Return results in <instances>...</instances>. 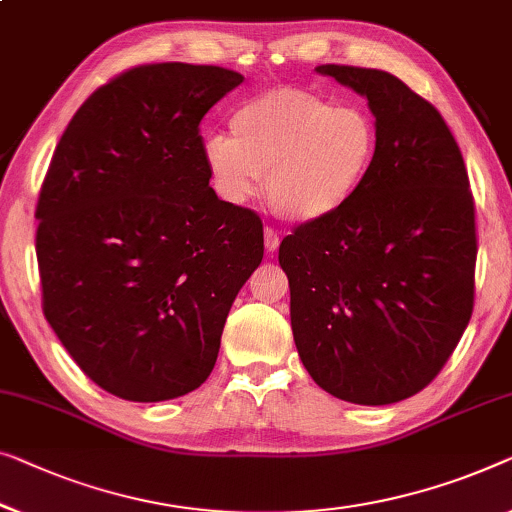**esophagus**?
Instances as JSON below:
<instances>
[{
  "label": "esophagus",
  "mask_w": 512,
  "mask_h": 512,
  "mask_svg": "<svg viewBox=\"0 0 512 512\" xmlns=\"http://www.w3.org/2000/svg\"><path fill=\"white\" fill-rule=\"evenodd\" d=\"M279 233L274 231V228H265V249L268 251H277L279 249Z\"/></svg>",
  "instance_id": "esophagus-1"
}]
</instances>
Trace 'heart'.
I'll list each match as a JSON object with an SVG mask.
<instances>
[{
    "label": "heart",
    "instance_id": "obj_1",
    "mask_svg": "<svg viewBox=\"0 0 512 512\" xmlns=\"http://www.w3.org/2000/svg\"><path fill=\"white\" fill-rule=\"evenodd\" d=\"M379 124L360 103H335L300 87H272L231 115V138L203 143L212 187L231 205L265 198L295 224L342 212L372 173Z\"/></svg>",
    "mask_w": 512,
    "mask_h": 512
}]
</instances>
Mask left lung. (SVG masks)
I'll use <instances>...</instances> for the list:
<instances>
[{
	"instance_id": "8db88e82",
	"label": "left lung",
	"mask_w": 512,
	"mask_h": 512,
	"mask_svg": "<svg viewBox=\"0 0 512 512\" xmlns=\"http://www.w3.org/2000/svg\"><path fill=\"white\" fill-rule=\"evenodd\" d=\"M367 96L379 154L342 212L293 228L279 265L302 365L344 402L381 406L436 379L476 302V205L439 110L397 76L323 64Z\"/></svg>"
}]
</instances>
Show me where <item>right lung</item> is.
Segmentation results:
<instances>
[{
  "instance_id": "right-lung-1",
  "label": "right lung",
  "mask_w": 512,
  "mask_h": 512,
  "mask_svg": "<svg viewBox=\"0 0 512 512\" xmlns=\"http://www.w3.org/2000/svg\"><path fill=\"white\" fill-rule=\"evenodd\" d=\"M244 80L221 66L140 64L92 92L36 203L43 316L85 376L164 402L210 376L263 221L221 201L201 120Z\"/></svg>"
}]
</instances>
